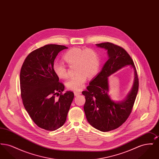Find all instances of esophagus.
Here are the masks:
<instances>
[{"mask_svg":"<svg viewBox=\"0 0 159 159\" xmlns=\"http://www.w3.org/2000/svg\"><path fill=\"white\" fill-rule=\"evenodd\" d=\"M74 93H75V96H78V95H79L81 94V92H80L76 91V92H74Z\"/></svg>","mask_w":159,"mask_h":159,"instance_id":"34e87169","label":"esophagus"}]
</instances>
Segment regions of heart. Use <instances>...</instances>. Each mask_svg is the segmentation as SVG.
<instances>
[{
  "mask_svg": "<svg viewBox=\"0 0 159 159\" xmlns=\"http://www.w3.org/2000/svg\"><path fill=\"white\" fill-rule=\"evenodd\" d=\"M70 67H75L76 75L66 83L67 88L71 91H80L84 86L87 77L93 78L98 73L101 60L97 51L92 48H73L68 50L62 57ZM53 71L60 79H67L68 69L65 65L55 62Z\"/></svg>",
  "mask_w": 159,
  "mask_h": 159,
  "instance_id": "1",
  "label": "heart"
}]
</instances>
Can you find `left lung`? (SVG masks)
Here are the masks:
<instances>
[{
	"label": "left lung",
	"instance_id": "left-lung-1",
	"mask_svg": "<svg viewBox=\"0 0 159 159\" xmlns=\"http://www.w3.org/2000/svg\"><path fill=\"white\" fill-rule=\"evenodd\" d=\"M97 46L107 50L108 60L101 72L87 86V90L82 92L86 99L84 111L87 120L93 128L108 132L118 128L128 119L136 99L139 80L134 62L123 48L110 42L98 43ZM127 65H130L134 70V85L126 99L116 103L107 94V77Z\"/></svg>",
	"mask_w": 159,
	"mask_h": 159
}]
</instances>
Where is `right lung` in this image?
I'll return each instance as SVG.
<instances>
[{
    "mask_svg": "<svg viewBox=\"0 0 159 159\" xmlns=\"http://www.w3.org/2000/svg\"><path fill=\"white\" fill-rule=\"evenodd\" d=\"M67 48L55 44L39 48L28 55L21 68L23 105L34 123L46 130H57L64 124L74 98L73 92L62 93L64 85L52 68L58 53Z\"/></svg>",
    "mask_w": 159,
    "mask_h": 159,
    "instance_id": "right-lung-1",
    "label": "right lung"
}]
</instances>
